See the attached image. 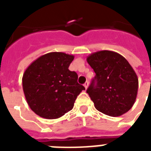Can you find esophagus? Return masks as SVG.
<instances>
[{
    "instance_id": "esophagus-1",
    "label": "esophagus",
    "mask_w": 151,
    "mask_h": 151,
    "mask_svg": "<svg viewBox=\"0 0 151 151\" xmlns=\"http://www.w3.org/2000/svg\"><path fill=\"white\" fill-rule=\"evenodd\" d=\"M84 86H85V88L87 89L88 87V81H86V82H85V84H84Z\"/></svg>"
}]
</instances>
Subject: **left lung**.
Returning a JSON list of instances; mask_svg holds the SVG:
<instances>
[{"mask_svg": "<svg viewBox=\"0 0 151 151\" xmlns=\"http://www.w3.org/2000/svg\"><path fill=\"white\" fill-rule=\"evenodd\" d=\"M96 73L87 93L96 110L111 117L128 112L135 103L138 92V78L122 55L103 50L87 57Z\"/></svg>", "mask_w": 151, "mask_h": 151, "instance_id": "left-lung-1", "label": "left lung"}]
</instances>
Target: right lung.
Returning <instances> with one entry per match:
<instances>
[{"label":"right lung","mask_w":151,"mask_h":151,"mask_svg":"<svg viewBox=\"0 0 151 151\" xmlns=\"http://www.w3.org/2000/svg\"><path fill=\"white\" fill-rule=\"evenodd\" d=\"M74 59L63 52H49L34 60L22 76V88L28 105L38 116L56 119L71 110L85 87L69 66Z\"/></svg>","instance_id":"right-lung-1"}]
</instances>
